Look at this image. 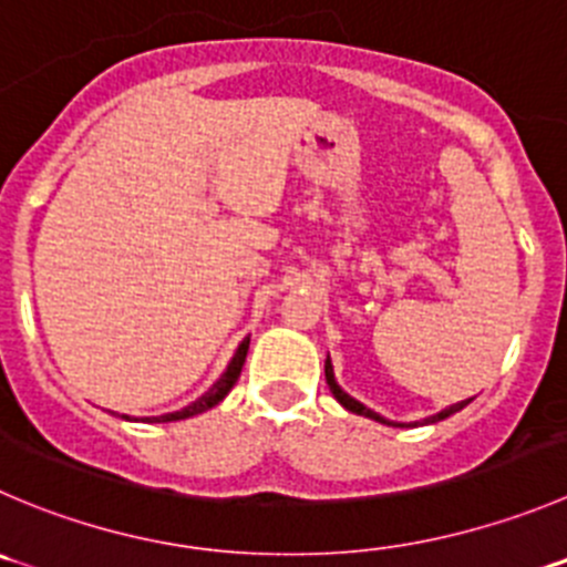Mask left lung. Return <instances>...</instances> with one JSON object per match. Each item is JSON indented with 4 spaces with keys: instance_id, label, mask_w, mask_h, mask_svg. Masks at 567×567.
<instances>
[{
    "instance_id": "1",
    "label": "left lung",
    "mask_w": 567,
    "mask_h": 567,
    "mask_svg": "<svg viewBox=\"0 0 567 567\" xmlns=\"http://www.w3.org/2000/svg\"><path fill=\"white\" fill-rule=\"evenodd\" d=\"M326 381H328V386H331L333 398H337V401L342 403V406L348 409V412L364 414V417H370V420H379V423H386V425H406V423H390V420H384V417H381V414H375L373 409H368V406H364V403H359V401H355V398H350L348 392H344L342 386L337 384V379H333L331 355H328V359H326ZM467 403H471V398H467V401H462V403H454V406H449V409H442V412H440V414H434V417H425L423 423H436V420H445V417H451V414H454V412H460V409H465ZM414 425H417V423H414Z\"/></svg>"
}]
</instances>
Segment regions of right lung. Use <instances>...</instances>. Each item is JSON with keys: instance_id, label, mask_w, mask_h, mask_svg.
I'll list each match as a JSON object with an SVG mask.
<instances>
[{"instance_id": "right-lung-1", "label": "right lung", "mask_w": 567, "mask_h": 567, "mask_svg": "<svg viewBox=\"0 0 567 567\" xmlns=\"http://www.w3.org/2000/svg\"><path fill=\"white\" fill-rule=\"evenodd\" d=\"M247 348H250V337L241 339L239 350H236V355L230 359V364H228V370L223 373V379H219L217 384H214L212 390L206 392V395L197 398L192 406L181 409V412H169V414H161V417H153V423H172V420H186V417H194V414H199V412H206V409L217 406V403L223 401V398L228 395L230 390H234L236 379H239V373H241V364H245V359H247Z\"/></svg>"}]
</instances>
